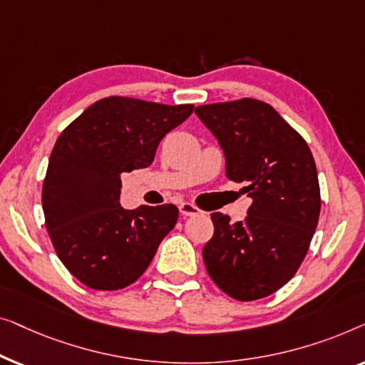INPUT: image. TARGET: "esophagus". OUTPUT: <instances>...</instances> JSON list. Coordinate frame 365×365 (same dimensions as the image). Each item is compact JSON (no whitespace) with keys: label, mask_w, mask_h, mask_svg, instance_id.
<instances>
[{"label":"esophagus","mask_w":365,"mask_h":365,"mask_svg":"<svg viewBox=\"0 0 365 365\" xmlns=\"http://www.w3.org/2000/svg\"><path fill=\"white\" fill-rule=\"evenodd\" d=\"M178 208H180L182 217H195V215L202 213V210H200L198 207H195L193 203H188V202H183Z\"/></svg>","instance_id":"esophagus-1"}]
</instances>
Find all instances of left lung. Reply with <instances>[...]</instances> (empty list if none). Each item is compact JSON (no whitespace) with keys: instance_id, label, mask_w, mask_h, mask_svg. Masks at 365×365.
Instances as JSON below:
<instances>
[{"instance_id":"left-lung-1","label":"left lung","mask_w":365,"mask_h":365,"mask_svg":"<svg viewBox=\"0 0 365 365\" xmlns=\"http://www.w3.org/2000/svg\"><path fill=\"white\" fill-rule=\"evenodd\" d=\"M195 114L223 148L227 177L243 183L245 222L212 213L203 261L213 283L238 301L283 287L304 259L321 213L314 158L304 138L269 104L245 99L200 106Z\"/></svg>"}]
</instances>
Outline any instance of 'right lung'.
Listing matches in <instances>:
<instances>
[{
    "instance_id": "add662e5",
    "label": "right lung",
    "mask_w": 365,
    "mask_h": 365,
    "mask_svg": "<svg viewBox=\"0 0 365 365\" xmlns=\"http://www.w3.org/2000/svg\"><path fill=\"white\" fill-rule=\"evenodd\" d=\"M193 104L165 106L110 96L61 133L43 183L46 228L56 255L91 289L115 291L140 278L172 232L178 208L120 207V173L145 168Z\"/></svg>"
}]
</instances>
